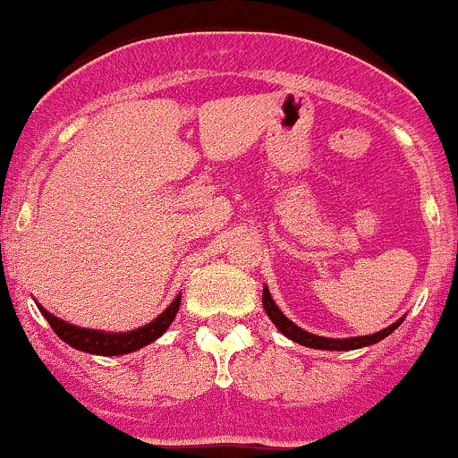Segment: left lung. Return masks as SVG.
Masks as SVG:
<instances>
[{
    "label": "left lung",
    "instance_id": "1",
    "mask_svg": "<svg viewBox=\"0 0 458 458\" xmlns=\"http://www.w3.org/2000/svg\"><path fill=\"white\" fill-rule=\"evenodd\" d=\"M264 310L266 314L270 317V321L277 326V330L282 335H286L289 339H293L295 344H302V346H310V349H323V351H353V349H362V346H369V344H376L380 342L383 337H387V335L394 330L399 323L403 321V318H399L396 323H392L390 327H386V330H380V333L376 335H367V337H349V339H330V337H318V335H311V333H305L302 327H298L295 323H291L289 318L279 311V307L275 305V301L270 298V291L268 286H264Z\"/></svg>",
    "mask_w": 458,
    "mask_h": 458
}]
</instances>
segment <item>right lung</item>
I'll return each instance as SVG.
<instances>
[{
	"label": "right lung",
	"instance_id": "1",
	"mask_svg": "<svg viewBox=\"0 0 458 458\" xmlns=\"http://www.w3.org/2000/svg\"><path fill=\"white\" fill-rule=\"evenodd\" d=\"M179 307L181 293L176 295V301H174L156 321H151L144 327H137V330H131V333H98V330H87V327L71 326V323L56 318L55 314H50V311L43 310V307H38V310L40 314L47 318V323H50V327L56 333V337L64 339V342H66L68 346H72V349L96 355H123L132 353V351L156 342V339L167 330L169 323L174 321Z\"/></svg>",
	"mask_w": 458,
	"mask_h": 458
}]
</instances>
